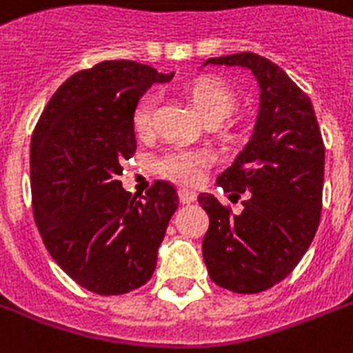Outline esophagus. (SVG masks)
<instances>
[{"mask_svg": "<svg viewBox=\"0 0 353 353\" xmlns=\"http://www.w3.org/2000/svg\"><path fill=\"white\" fill-rule=\"evenodd\" d=\"M177 194H179V201H181V203H192L194 199H196V194L187 190V188H179Z\"/></svg>", "mask_w": 353, "mask_h": 353, "instance_id": "1", "label": "esophagus"}]
</instances>
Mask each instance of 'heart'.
I'll list each match as a JSON object with an SVG mask.
<instances>
[{
	"label": "heart",
	"mask_w": 353,
	"mask_h": 353,
	"mask_svg": "<svg viewBox=\"0 0 353 353\" xmlns=\"http://www.w3.org/2000/svg\"><path fill=\"white\" fill-rule=\"evenodd\" d=\"M187 97L199 117L209 126H220L236 110V97L225 84L216 80H196L187 91ZM155 97L144 95L133 106L132 128L139 137L148 135L152 130ZM209 166V155L199 150L176 148L163 154L157 168L165 177L183 185H196Z\"/></svg>",
	"instance_id": "b5f03b06"
}]
</instances>
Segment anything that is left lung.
Listing matches in <instances>:
<instances>
[{
  "label": "left lung",
  "instance_id": "left-lung-1",
  "mask_svg": "<svg viewBox=\"0 0 353 353\" xmlns=\"http://www.w3.org/2000/svg\"><path fill=\"white\" fill-rule=\"evenodd\" d=\"M207 63L251 69L260 110L249 143L216 179L231 201L245 198L240 214L212 194L198 196L210 220L203 260L220 288L260 293L284 280L315 238L323 209V135L310 97L271 60L236 52Z\"/></svg>",
  "mask_w": 353,
  "mask_h": 353
}]
</instances>
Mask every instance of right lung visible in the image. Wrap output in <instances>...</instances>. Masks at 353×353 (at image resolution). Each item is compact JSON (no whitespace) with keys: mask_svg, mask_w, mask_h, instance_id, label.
Returning <instances> with one entry per match:
<instances>
[{"mask_svg":"<svg viewBox=\"0 0 353 353\" xmlns=\"http://www.w3.org/2000/svg\"><path fill=\"white\" fill-rule=\"evenodd\" d=\"M174 73L106 60L69 77L47 102L30 139L32 214L52 260L97 295H122L152 279L179 198L155 181L137 199L122 165L137 150L132 112Z\"/></svg>","mask_w":353,"mask_h":353,"instance_id":"obj_1","label":"right lung"}]
</instances>
